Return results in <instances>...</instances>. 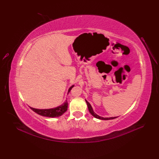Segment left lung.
Instances as JSON below:
<instances>
[{
    "label": "left lung",
    "instance_id": "obj_1",
    "mask_svg": "<svg viewBox=\"0 0 159 159\" xmlns=\"http://www.w3.org/2000/svg\"><path fill=\"white\" fill-rule=\"evenodd\" d=\"M85 101H86V103H87V106H88V109H89V112H90V114H91L94 117H95L96 118H98V119H100V120H112V119H115V118H117V117H110V118H103V117H102V116H99V115H96V113L94 112V111H93V107H92V106H91V105H90L86 100H85Z\"/></svg>",
    "mask_w": 159,
    "mask_h": 159
}]
</instances>
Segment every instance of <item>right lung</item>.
<instances>
[{
	"label": "right lung",
	"mask_w": 159,
	"mask_h": 159,
	"mask_svg": "<svg viewBox=\"0 0 159 159\" xmlns=\"http://www.w3.org/2000/svg\"><path fill=\"white\" fill-rule=\"evenodd\" d=\"M74 85L71 86L69 89V91L70 92L72 88ZM32 111H34L37 114H38L41 116H46V117H50V118H54V117H59L63 115L64 113L67 111L68 108V102L66 100L62 105H59V106L55 107V108H52V109H35L33 107H30Z\"/></svg>",
	"instance_id": "1"
}]
</instances>
